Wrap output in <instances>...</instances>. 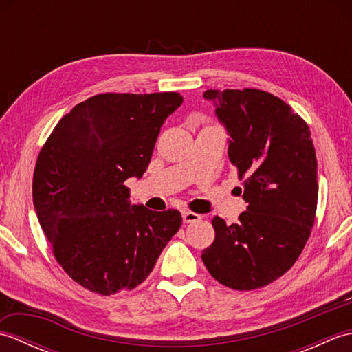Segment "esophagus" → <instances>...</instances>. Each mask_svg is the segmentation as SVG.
Listing matches in <instances>:
<instances>
[{"label":"esophagus","mask_w":352,"mask_h":352,"mask_svg":"<svg viewBox=\"0 0 352 352\" xmlns=\"http://www.w3.org/2000/svg\"><path fill=\"white\" fill-rule=\"evenodd\" d=\"M201 219V214L195 213V212H190V210H184L183 212V221L186 223H190V222H198Z\"/></svg>","instance_id":"obj_1"}]
</instances>
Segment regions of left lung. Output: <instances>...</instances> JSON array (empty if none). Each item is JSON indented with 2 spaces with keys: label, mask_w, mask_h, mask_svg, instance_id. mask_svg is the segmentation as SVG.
<instances>
[{
  "label": "left lung",
  "mask_w": 352,
  "mask_h": 352,
  "mask_svg": "<svg viewBox=\"0 0 352 352\" xmlns=\"http://www.w3.org/2000/svg\"><path fill=\"white\" fill-rule=\"evenodd\" d=\"M204 98L230 134L228 157L248 207L231 226L214 216V241L201 258L223 286L265 287L294 266L315 223L318 162L309 125L258 89H208Z\"/></svg>",
  "instance_id": "8db88e82"
}]
</instances>
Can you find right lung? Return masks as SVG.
I'll list each match as a JSON object with an SVG mask.
<instances>
[{
	"label": "right lung",
	"instance_id": "1",
	"mask_svg": "<svg viewBox=\"0 0 352 352\" xmlns=\"http://www.w3.org/2000/svg\"><path fill=\"white\" fill-rule=\"evenodd\" d=\"M177 92L100 94L77 104L37 157L33 203L58 265L100 295L146 280L182 214L130 203L126 178H140Z\"/></svg>",
	"mask_w": 352,
	"mask_h": 352
}]
</instances>
